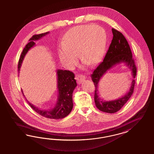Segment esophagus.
Returning <instances> with one entry per match:
<instances>
[{"instance_id":"obj_1","label":"esophagus","mask_w":154,"mask_h":154,"mask_svg":"<svg viewBox=\"0 0 154 154\" xmlns=\"http://www.w3.org/2000/svg\"><path fill=\"white\" fill-rule=\"evenodd\" d=\"M86 79V77L83 75H79L76 76V79H77V83L79 84H81L82 81H84V79Z\"/></svg>"}]
</instances>
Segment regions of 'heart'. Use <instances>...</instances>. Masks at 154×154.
Segmentation results:
<instances>
[{
    "label": "heart",
    "instance_id": "obj_1",
    "mask_svg": "<svg viewBox=\"0 0 154 154\" xmlns=\"http://www.w3.org/2000/svg\"><path fill=\"white\" fill-rule=\"evenodd\" d=\"M107 41L104 28L95 24H87L72 28L65 33L62 44L57 48L61 62L69 68L75 66L79 51L81 59L94 65L102 59Z\"/></svg>",
    "mask_w": 154,
    "mask_h": 154
}]
</instances>
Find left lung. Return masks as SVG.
I'll return each mask as SVG.
<instances>
[{
    "label": "left lung",
    "instance_id": "obj_1",
    "mask_svg": "<svg viewBox=\"0 0 154 154\" xmlns=\"http://www.w3.org/2000/svg\"><path fill=\"white\" fill-rule=\"evenodd\" d=\"M113 39L103 61L94 70L91 75V79L95 87L94 100L96 107L104 112L113 113L119 111L130 99L133 93L137 68L132 57L131 48L123 34L112 28ZM124 63L131 72L133 77L129 91L121 98L113 101H106L101 100L98 95V84L103 75L116 65Z\"/></svg>",
    "mask_w": 154,
    "mask_h": 154
}]
</instances>
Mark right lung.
Instances as JSON below:
<instances>
[{
  "instance_id": "obj_1",
  "label": "right lung",
  "mask_w": 154,
  "mask_h": 154,
  "mask_svg": "<svg viewBox=\"0 0 154 154\" xmlns=\"http://www.w3.org/2000/svg\"><path fill=\"white\" fill-rule=\"evenodd\" d=\"M48 33L49 32H46L34 35L29 39L30 42L25 46L20 56L18 64L19 71L20 70L23 61L28 51L35 46V43L34 41L40 39ZM56 73L58 96L56 104L54 107L48 110H43L35 107L27 100L30 106L38 114L42 116L52 119H61L70 113L73 107L72 94L77 86L75 75L73 72L69 70L57 69L56 70ZM21 91L23 95V90Z\"/></svg>"
}]
</instances>
